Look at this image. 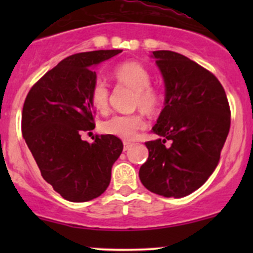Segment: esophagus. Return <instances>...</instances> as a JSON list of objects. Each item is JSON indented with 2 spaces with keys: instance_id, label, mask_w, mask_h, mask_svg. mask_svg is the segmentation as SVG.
<instances>
[{
  "instance_id": "obj_1",
  "label": "esophagus",
  "mask_w": 253,
  "mask_h": 253,
  "mask_svg": "<svg viewBox=\"0 0 253 253\" xmlns=\"http://www.w3.org/2000/svg\"><path fill=\"white\" fill-rule=\"evenodd\" d=\"M132 145H133V143H132V142H129V141H124V148H125V150H127L129 147H132Z\"/></svg>"
}]
</instances>
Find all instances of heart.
I'll return each instance as SVG.
<instances>
[{
	"label": "heart",
	"mask_w": 253,
	"mask_h": 253,
	"mask_svg": "<svg viewBox=\"0 0 253 253\" xmlns=\"http://www.w3.org/2000/svg\"><path fill=\"white\" fill-rule=\"evenodd\" d=\"M115 77L122 83L127 84L134 90L133 103L144 112H154L160 105V94L155 88L150 86L152 77L147 68L139 62L129 61L117 66L114 72ZM109 89L101 79H96L91 86L90 100L94 108L99 111H105L108 108ZM144 127V120L141 115H114L101 124L103 132L124 139H132L137 131Z\"/></svg>",
	"instance_id": "heart-1"
}]
</instances>
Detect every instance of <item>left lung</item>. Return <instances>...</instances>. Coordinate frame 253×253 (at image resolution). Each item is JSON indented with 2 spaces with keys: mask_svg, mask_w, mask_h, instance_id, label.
I'll return each mask as SVG.
<instances>
[{
  "mask_svg": "<svg viewBox=\"0 0 253 253\" xmlns=\"http://www.w3.org/2000/svg\"><path fill=\"white\" fill-rule=\"evenodd\" d=\"M165 84L164 109L145 142L149 157L139 169L147 190L181 198L213 174L230 129L225 90L213 73L174 51H153Z\"/></svg>",
  "mask_w": 253,
  "mask_h": 253,
  "instance_id": "left-lung-1",
  "label": "left lung"
}]
</instances>
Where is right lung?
<instances>
[{
    "label": "right lung",
    "mask_w": 253,
    "mask_h": 253,
    "mask_svg": "<svg viewBox=\"0 0 253 253\" xmlns=\"http://www.w3.org/2000/svg\"><path fill=\"white\" fill-rule=\"evenodd\" d=\"M122 50H98L68 56L45 73L28 93L22 133L42 178L70 202H86L105 192L111 168L124 149L112 134L88 143L82 132L94 129L91 86L94 67Z\"/></svg>",
    "instance_id": "right-lung-1"
}]
</instances>
